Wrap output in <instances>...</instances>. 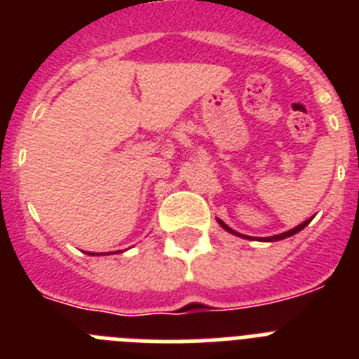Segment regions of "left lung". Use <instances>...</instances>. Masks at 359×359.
<instances>
[{"label": "left lung", "instance_id": "left-lung-1", "mask_svg": "<svg viewBox=\"0 0 359 359\" xmlns=\"http://www.w3.org/2000/svg\"><path fill=\"white\" fill-rule=\"evenodd\" d=\"M313 219V217H311ZM311 219H307V221H304L302 224H298L297 228H293V230H290V231H284V233H280V236H271V237H264V241H280V239H286V237H291V236H294V233H298V231L300 230H304V228L307 226V224L311 223ZM219 221V224H221V226L224 228V230L226 231H230V233H236V236H241V233H237L236 230H231L230 226H228V224H224L223 221H221V219H217ZM241 237H246V236H241ZM246 239H250V237H246Z\"/></svg>", "mask_w": 359, "mask_h": 359}]
</instances>
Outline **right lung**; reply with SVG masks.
Returning <instances> with one entry per match:
<instances>
[{
	"label": "right lung",
	"instance_id": "1",
	"mask_svg": "<svg viewBox=\"0 0 359 359\" xmlns=\"http://www.w3.org/2000/svg\"><path fill=\"white\" fill-rule=\"evenodd\" d=\"M91 255H93V253H91Z\"/></svg>",
	"mask_w": 359,
	"mask_h": 359
}]
</instances>
